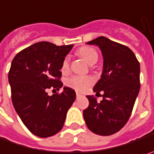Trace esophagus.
<instances>
[{"instance_id":"esophagus-1","label":"esophagus","mask_w":154,"mask_h":154,"mask_svg":"<svg viewBox=\"0 0 154 154\" xmlns=\"http://www.w3.org/2000/svg\"><path fill=\"white\" fill-rule=\"evenodd\" d=\"M79 97H81V94H80V93H78V92H77V99H78Z\"/></svg>"}]
</instances>
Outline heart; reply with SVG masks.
<instances>
[{
    "instance_id": "1",
    "label": "heart",
    "mask_w": 154,
    "mask_h": 154,
    "mask_svg": "<svg viewBox=\"0 0 154 154\" xmlns=\"http://www.w3.org/2000/svg\"><path fill=\"white\" fill-rule=\"evenodd\" d=\"M77 54L88 64L97 62V60H98V54H97L96 50L92 48H89V47L81 48L80 49H78ZM69 63V58L67 56L63 60V64H62V71L63 72L68 71ZM91 84H92V80L90 77H81V76H72L69 78H68L66 81V85L69 87H71L72 89L77 91H84L87 90Z\"/></svg>"
}]
</instances>
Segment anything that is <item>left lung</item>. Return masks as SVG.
I'll return each instance as SVG.
<instances>
[{
    "mask_svg": "<svg viewBox=\"0 0 154 154\" xmlns=\"http://www.w3.org/2000/svg\"><path fill=\"white\" fill-rule=\"evenodd\" d=\"M88 45L98 46L103 56L100 79L93 87L103 100L87 95L89 106L83 112L88 129L100 136L119 131L128 122L140 90V65L134 53L126 46L106 37H99Z\"/></svg>",
    "mask_w": 154,
    "mask_h": 154,
    "instance_id": "8db88e82",
    "label": "left lung"
}]
</instances>
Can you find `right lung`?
I'll return each mask as SVG.
<instances>
[{
  "label": "right lung",
  "instance_id": "1",
  "mask_svg": "<svg viewBox=\"0 0 154 154\" xmlns=\"http://www.w3.org/2000/svg\"><path fill=\"white\" fill-rule=\"evenodd\" d=\"M72 48L38 42L19 52L11 63L8 83L13 106L26 128L39 137L62 130L76 100L75 91L66 86L61 94L49 96L47 92V89L63 87L62 64Z\"/></svg>",
  "mask_w": 154,
  "mask_h": 154
}]
</instances>
